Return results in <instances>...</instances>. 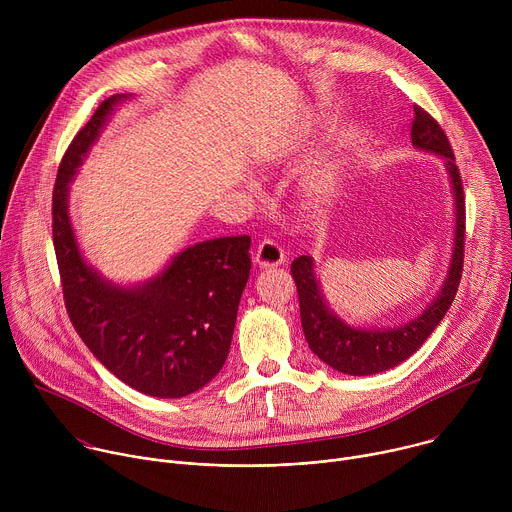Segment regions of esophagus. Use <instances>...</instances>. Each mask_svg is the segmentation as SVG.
Segmentation results:
<instances>
[{
  "instance_id": "1",
  "label": "esophagus",
  "mask_w": 512,
  "mask_h": 512,
  "mask_svg": "<svg viewBox=\"0 0 512 512\" xmlns=\"http://www.w3.org/2000/svg\"><path fill=\"white\" fill-rule=\"evenodd\" d=\"M285 261V251L279 247V243L265 239L259 243L255 253V263L259 267H277Z\"/></svg>"
}]
</instances>
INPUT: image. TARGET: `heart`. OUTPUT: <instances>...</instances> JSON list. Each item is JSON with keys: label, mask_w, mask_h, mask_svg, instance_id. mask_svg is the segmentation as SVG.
<instances>
[{"label": "heart", "mask_w": 512, "mask_h": 512, "mask_svg": "<svg viewBox=\"0 0 512 512\" xmlns=\"http://www.w3.org/2000/svg\"><path fill=\"white\" fill-rule=\"evenodd\" d=\"M332 186H334V178L330 172L326 170H320L316 172L312 178H310V190L312 194L320 200V198H326L330 192H332Z\"/></svg>", "instance_id": "b5f03b06"}]
</instances>
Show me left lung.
<instances>
[{
    "label": "left lung",
    "instance_id": "obj_1",
    "mask_svg": "<svg viewBox=\"0 0 512 512\" xmlns=\"http://www.w3.org/2000/svg\"><path fill=\"white\" fill-rule=\"evenodd\" d=\"M411 141L415 148L444 156L456 196V237L448 277L437 298L423 310L421 316L389 330H364L342 322L324 302L314 261L302 255L291 263V275L298 285L302 328L310 350L330 364L332 369L352 377H367L389 371L407 360L435 330L450 310L464 269V233H466V200L462 176L456 166L454 150L446 131L425 109L413 105Z\"/></svg>",
    "mask_w": 512,
    "mask_h": 512
}]
</instances>
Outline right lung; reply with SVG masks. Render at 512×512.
<instances>
[{"instance_id":"obj_1","label":"right lung","mask_w":512,"mask_h":512,"mask_svg":"<svg viewBox=\"0 0 512 512\" xmlns=\"http://www.w3.org/2000/svg\"><path fill=\"white\" fill-rule=\"evenodd\" d=\"M123 95L105 99L70 141L52 192V239L68 318L119 381L178 399L212 381L229 356L251 237H223L178 253L152 281L119 287L89 267L68 216V182Z\"/></svg>"}]
</instances>
